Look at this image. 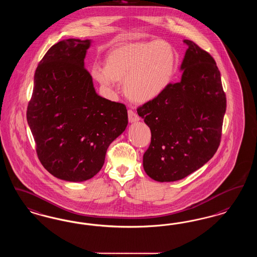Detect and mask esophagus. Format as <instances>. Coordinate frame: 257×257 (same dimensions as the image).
I'll return each instance as SVG.
<instances>
[{"label": "esophagus", "mask_w": 257, "mask_h": 257, "mask_svg": "<svg viewBox=\"0 0 257 257\" xmlns=\"http://www.w3.org/2000/svg\"><path fill=\"white\" fill-rule=\"evenodd\" d=\"M128 118H129V121L132 123V122H137L140 120V117L139 115L136 113L135 111H133L132 109H129L128 110Z\"/></svg>", "instance_id": "esophagus-1"}]
</instances>
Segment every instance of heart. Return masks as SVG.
<instances>
[{"instance_id":"heart-1","label":"heart","mask_w":257,"mask_h":257,"mask_svg":"<svg viewBox=\"0 0 257 257\" xmlns=\"http://www.w3.org/2000/svg\"><path fill=\"white\" fill-rule=\"evenodd\" d=\"M176 52L171 45L160 40L135 42L111 50L105 65L94 63L92 77L112 91L123 80V92L135 103H146L165 92L176 68Z\"/></svg>"}]
</instances>
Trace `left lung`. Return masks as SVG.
Returning <instances> with one entry per match:
<instances>
[{"label":"left lung","mask_w":257,"mask_h":257,"mask_svg":"<svg viewBox=\"0 0 257 257\" xmlns=\"http://www.w3.org/2000/svg\"><path fill=\"white\" fill-rule=\"evenodd\" d=\"M180 82L137 109L151 130L144 168L157 182L182 180L215 154L222 137L226 93L213 57L190 40Z\"/></svg>","instance_id":"8db88e82"}]
</instances>
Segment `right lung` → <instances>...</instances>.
I'll return each mask as SVG.
<instances>
[{
	"mask_svg": "<svg viewBox=\"0 0 257 257\" xmlns=\"http://www.w3.org/2000/svg\"><path fill=\"white\" fill-rule=\"evenodd\" d=\"M91 40L53 45L38 64L27 119L42 165L54 177L83 182L102 168L109 145L128 124L122 103L99 96L84 58Z\"/></svg>",
	"mask_w": 257,
	"mask_h": 257,
	"instance_id": "right-lung-1",
	"label": "right lung"
}]
</instances>
